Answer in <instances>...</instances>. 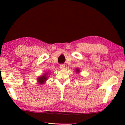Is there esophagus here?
<instances>
[{
    "mask_svg": "<svg viewBox=\"0 0 125 125\" xmlns=\"http://www.w3.org/2000/svg\"><path fill=\"white\" fill-rule=\"evenodd\" d=\"M64 67H65V65H64V64H60V68L61 69H64Z\"/></svg>",
    "mask_w": 125,
    "mask_h": 125,
    "instance_id": "34e87169",
    "label": "esophagus"
}]
</instances>
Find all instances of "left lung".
Masks as SVG:
<instances>
[{"instance_id": "1", "label": "left lung", "mask_w": 125, "mask_h": 125, "mask_svg": "<svg viewBox=\"0 0 125 125\" xmlns=\"http://www.w3.org/2000/svg\"><path fill=\"white\" fill-rule=\"evenodd\" d=\"M76 72L77 73L80 72V71H79V69L78 68H77V69H76Z\"/></svg>"}]
</instances>
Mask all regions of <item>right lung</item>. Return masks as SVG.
<instances>
[{"label": "right lung", "instance_id": "obj_1", "mask_svg": "<svg viewBox=\"0 0 125 125\" xmlns=\"http://www.w3.org/2000/svg\"><path fill=\"white\" fill-rule=\"evenodd\" d=\"M48 77V76L47 73H45L44 75L41 76H40L38 78V81L39 82V83L40 84L44 83L47 80Z\"/></svg>", "mask_w": 125, "mask_h": 125}]
</instances>
